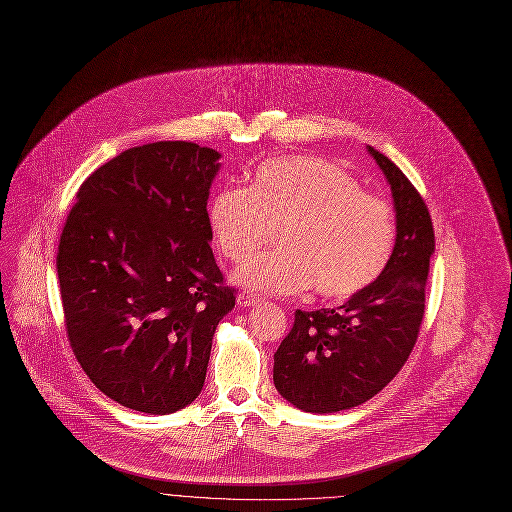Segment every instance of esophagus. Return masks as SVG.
Returning <instances> with one entry per match:
<instances>
[{
  "instance_id": "esophagus-1",
  "label": "esophagus",
  "mask_w": 512,
  "mask_h": 512,
  "mask_svg": "<svg viewBox=\"0 0 512 512\" xmlns=\"http://www.w3.org/2000/svg\"><path fill=\"white\" fill-rule=\"evenodd\" d=\"M261 299H263V297L257 295V293H253V291H241V293L237 295V305H241V307H251V305L259 303Z\"/></svg>"
}]
</instances>
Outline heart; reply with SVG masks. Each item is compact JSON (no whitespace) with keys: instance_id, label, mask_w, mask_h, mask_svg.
Segmentation results:
<instances>
[{"instance_id":"obj_1","label":"heart","mask_w":512,"mask_h":512,"mask_svg":"<svg viewBox=\"0 0 512 512\" xmlns=\"http://www.w3.org/2000/svg\"><path fill=\"white\" fill-rule=\"evenodd\" d=\"M219 253L244 263L278 227L280 247L243 265L237 279L265 293H297L311 283L323 297H352L388 267L398 227L392 207L323 156H275L251 185H223L209 201Z\"/></svg>"}]
</instances>
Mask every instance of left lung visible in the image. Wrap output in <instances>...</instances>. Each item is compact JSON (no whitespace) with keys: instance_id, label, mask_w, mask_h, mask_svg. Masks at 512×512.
<instances>
[{"instance_id":"1","label":"left lung","mask_w":512,"mask_h":512,"mask_svg":"<svg viewBox=\"0 0 512 512\" xmlns=\"http://www.w3.org/2000/svg\"><path fill=\"white\" fill-rule=\"evenodd\" d=\"M396 205V247L384 273L337 309L295 311L273 360L277 392L305 412L329 414L368 402L412 354L424 317L434 229L418 189L368 146Z\"/></svg>"}]
</instances>
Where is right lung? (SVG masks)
Segmentation results:
<instances>
[{"mask_svg": "<svg viewBox=\"0 0 512 512\" xmlns=\"http://www.w3.org/2000/svg\"><path fill=\"white\" fill-rule=\"evenodd\" d=\"M219 152L185 140L128 148L80 185L58 245L68 342L114 402L170 414L203 390L237 289L207 219Z\"/></svg>", "mask_w": 512, "mask_h": 512, "instance_id": "add662e5", "label": "right lung"}]
</instances>
